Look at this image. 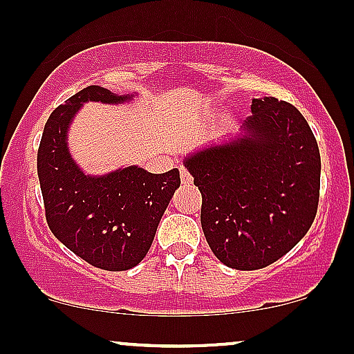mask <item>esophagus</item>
Here are the masks:
<instances>
[{"instance_id":"esophagus-1","label":"esophagus","mask_w":354,"mask_h":354,"mask_svg":"<svg viewBox=\"0 0 354 354\" xmlns=\"http://www.w3.org/2000/svg\"><path fill=\"white\" fill-rule=\"evenodd\" d=\"M180 182L184 185H191L192 184V176L185 167H180Z\"/></svg>"}]
</instances>
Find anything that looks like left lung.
Listing matches in <instances>:
<instances>
[{"label":"left lung","instance_id":"1","mask_svg":"<svg viewBox=\"0 0 354 354\" xmlns=\"http://www.w3.org/2000/svg\"><path fill=\"white\" fill-rule=\"evenodd\" d=\"M245 135L191 155L203 194L201 224L212 253L236 270L265 268L313 226L321 155L306 118L277 97L253 100Z\"/></svg>","mask_w":354,"mask_h":354}]
</instances>
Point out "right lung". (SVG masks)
<instances>
[{
	"mask_svg": "<svg viewBox=\"0 0 354 354\" xmlns=\"http://www.w3.org/2000/svg\"><path fill=\"white\" fill-rule=\"evenodd\" d=\"M89 86L54 109L41 135L37 170L45 218L52 233L72 253L109 272L130 270L145 258L162 214L180 185L178 169L150 174L127 167L101 177L86 176L72 160L67 128L87 101H130Z\"/></svg>",
	"mask_w": 354,
	"mask_h": 354,
	"instance_id": "right-lung-1",
	"label": "right lung"
}]
</instances>
